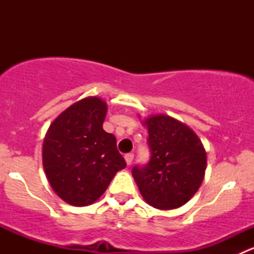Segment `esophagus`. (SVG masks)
Masks as SVG:
<instances>
[{
    "instance_id": "esophagus-1",
    "label": "esophagus",
    "mask_w": 254,
    "mask_h": 254,
    "mask_svg": "<svg viewBox=\"0 0 254 254\" xmlns=\"http://www.w3.org/2000/svg\"><path fill=\"white\" fill-rule=\"evenodd\" d=\"M132 160H134V153L130 152V153H127V155H125V161H127V165H131Z\"/></svg>"
}]
</instances>
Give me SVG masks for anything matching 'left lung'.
I'll return each instance as SVG.
<instances>
[{"label":"left lung","mask_w":254,"mask_h":254,"mask_svg":"<svg viewBox=\"0 0 254 254\" xmlns=\"http://www.w3.org/2000/svg\"><path fill=\"white\" fill-rule=\"evenodd\" d=\"M150 160L131 173L151 206L171 210L186 204L200 187L206 153L193 130L168 115L146 119Z\"/></svg>","instance_id":"obj_1"}]
</instances>
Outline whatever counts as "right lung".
Wrapping results in <instances>:
<instances>
[{
  "label": "right lung",
  "mask_w": 254,
  "mask_h": 254,
  "mask_svg": "<svg viewBox=\"0 0 254 254\" xmlns=\"http://www.w3.org/2000/svg\"><path fill=\"white\" fill-rule=\"evenodd\" d=\"M107 104L88 97L61 113L49 127L43 165L54 191L66 203L86 206L106 191L127 167L117 139L103 130Z\"/></svg>",
  "instance_id": "add662e5"
}]
</instances>
